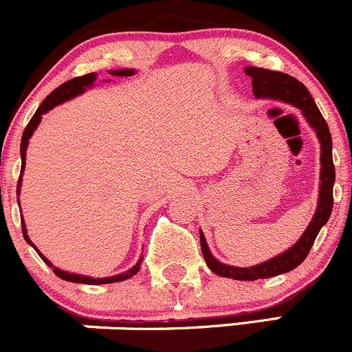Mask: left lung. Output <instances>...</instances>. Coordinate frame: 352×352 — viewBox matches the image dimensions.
Returning <instances> with one entry per match:
<instances>
[{"label":"left lung","instance_id":"obj_1","mask_svg":"<svg viewBox=\"0 0 352 352\" xmlns=\"http://www.w3.org/2000/svg\"><path fill=\"white\" fill-rule=\"evenodd\" d=\"M245 72L252 76L253 96L256 99H272L280 100V102L291 104L301 111L302 118L308 121L309 126L315 130L316 137L320 142V186H318V204L313 219L309 221L308 228L301 234V238L291 246L289 250L283 252L280 255L267 260V262L258 263L253 267H232L228 263H222L212 255L210 248L207 245L204 232L200 229V246L204 253L205 263L214 274L221 277L234 280H256V279H269L279 274L291 272L299 263L305 262L318 236L320 229L327 224L333 207V183H336V168L332 161V135L329 131V124L323 120L322 113L316 107L315 100L309 96L308 89L302 85L299 80L287 73L272 72V69L256 68V66H248Z\"/></svg>","mask_w":352,"mask_h":352}]
</instances>
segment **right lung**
I'll return each instance as SVG.
<instances>
[{
    "mask_svg": "<svg viewBox=\"0 0 352 352\" xmlns=\"http://www.w3.org/2000/svg\"><path fill=\"white\" fill-rule=\"evenodd\" d=\"M109 75L113 76H131L135 75V69L133 68H124V69H109ZM97 80V73H87V75L83 76H76V78H72L68 80V82L61 83V85L58 87V89H54L53 92L50 94V96L46 97V99L43 100V104H41L39 107H37L36 114L32 116V120L29 121V124H27V128L23 130V135H22V144H20V157H22V171H20V177H19V184H16V197L20 195V186H22V175H23V169H25V155H27V147H29V140L30 137L34 135V131L37 130V126H39L41 120H43V114H46L47 111H51L53 107L59 106V104L66 102V100L69 99H75L76 96H80V94L85 92L87 89H92L94 83H96ZM19 200V198H16ZM22 232H23V238H25V241L29 243L30 246H32L34 250L37 252V255L41 256V258L44 260V263L46 265H50L51 269H53V272L56 274L59 279L63 280H68V283H76V284H111V283H120V280H126L130 279V277H133L135 274L140 270V263L144 258H138V262L135 263L133 267H131L130 270H126V272L123 274H118V276H111V277H100V279H94V277H89V276H78V274H73V272H65V270L58 269V267H54L53 263L50 262V260L46 258V256L43 255V253L37 250V246L34 245L32 241H30L29 234H27V228H25V222H23V217H22Z\"/></svg>",
    "mask_w": 352,
    "mask_h": 352,
    "instance_id": "right-lung-1",
    "label": "right lung"
}]
</instances>
